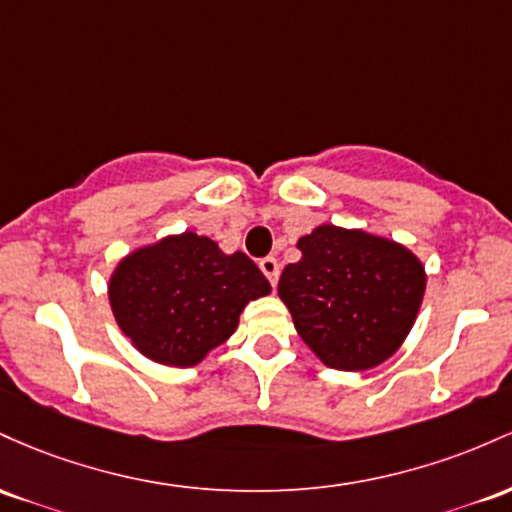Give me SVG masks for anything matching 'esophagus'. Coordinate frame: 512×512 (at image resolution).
Segmentation results:
<instances>
[{"label": "esophagus", "instance_id": "obj_1", "mask_svg": "<svg viewBox=\"0 0 512 512\" xmlns=\"http://www.w3.org/2000/svg\"><path fill=\"white\" fill-rule=\"evenodd\" d=\"M258 268H261V273L266 275V278H268V283H271V285L278 283L280 266H278V261H275L273 256H266V258H261V261H258Z\"/></svg>", "mask_w": 512, "mask_h": 512}]
</instances>
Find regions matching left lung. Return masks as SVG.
<instances>
[{
  "label": "left lung",
  "mask_w": 512,
  "mask_h": 512,
  "mask_svg": "<svg viewBox=\"0 0 512 512\" xmlns=\"http://www.w3.org/2000/svg\"><path fill=\"white\" fill-rule=\"evenodd\" d=\"M278 295L326 367L365 372L406 341L426 295V266L409 246L365 229L319 225L297 239Z\"/></svg>",
  "instance_id": "1"
}]
</instances>
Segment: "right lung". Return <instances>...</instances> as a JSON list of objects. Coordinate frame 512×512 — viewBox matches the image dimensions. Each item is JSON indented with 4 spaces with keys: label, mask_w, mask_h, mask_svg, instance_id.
Here are the masks:
<instances>
[{
    "label": "right lung",
    "mask_w": 512,
    "mask_h": 512,
    "mask_svg": "<svg viewBox=\"0 0 512 512\" xmlns=\"http://www.w3.org/2000/svg\"><path fill=\"white\" fill-rule=\"evenodd\" d=\"M271 283L249 256L225 254L203 234H169L137 246L108 278L118 329L152 363L193 367L227 341L251 300Z\"/></svg>",
    "instance_id": "right-lung-1"
}]
</instances>
